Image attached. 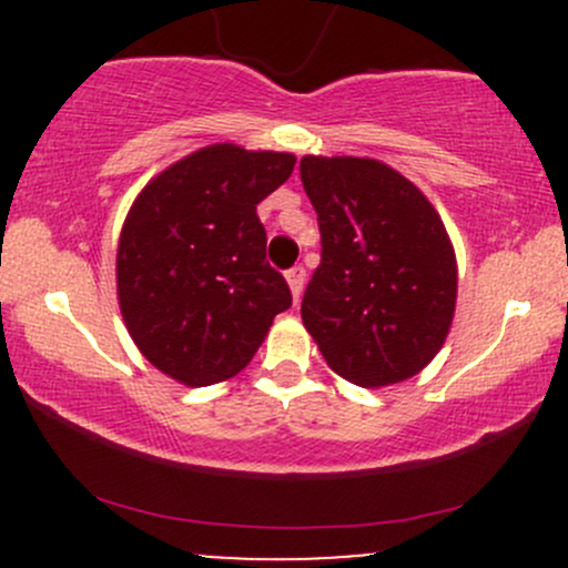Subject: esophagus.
Wrapping results in <instances>:
<instances>
[{"label": "esophagus", "mask_w": 568, "mask_h": 568, "mask_svg": "<svg viewBox=\"0 0 568 568\" xmlns=\"http://www.w3.org/2000/svg\"><path fill=\"white\" fill-rule=\"evenodd\" d=\"M285 280H288V285H291L293 302H298V296H302V291H304L306 270H304V266H293V270L285 272Z\"/></svg>", "instance_id": "obj_1"}]
</instances>
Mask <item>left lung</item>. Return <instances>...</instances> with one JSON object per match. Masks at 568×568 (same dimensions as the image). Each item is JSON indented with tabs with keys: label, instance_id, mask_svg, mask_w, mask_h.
Listing matches in <instances>:
<instances>
[{
	"label": "left lung",
	"instance_id": "obj_1",
	"mask_svg": "<svg viewBox=\"0 0 568 568\" xmlns=\"http://www.w3.org/2000/svg\"><path fill=\"white\" fill-rule=\"evenodd\" d=\"M298 168L323 245L302 302L306 331L357 387L410 379L454 321L456 256L438 211L379 160L306 154Z\"/></svg>",
	"mask_w": 568,
	"mask_h": 568
}]
</instances>
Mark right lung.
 Segmentation results:
<instances>
[{
    "label": "right lung",
    "mask_w": 568,
    "mask_h": 568,
    "mask_svg": "<svg viewBox=\"0 0 568 568\" xmlns=\"http://www.w3.org/2000/svg\"><path fill=\"white\" fill-rule=\"evenodd\" d=\"M296 158L213 143L149 181L116 247V296L141 355L189 387L240 374L280 312L285 277L266 262L256 205Z\"/></svg>",
    "instance_id": "right-lung-1"
}]
</instances>
